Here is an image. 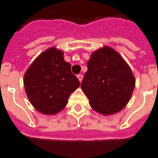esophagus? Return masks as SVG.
<instances>
[{"label":"esophagus","instance_id":"esophagus-1","mask_svg":"<svg viewBox=\"0 0 158 158\" xmlns=\"http://www.w3.org/2000/svg\"><path fill=\"white\" fill-rule=\"evenodd\" d=\"M77 77H78V79H79V82H82V79H83V75H82V74H78V75H77Z\"/></svg>","mask_w":158,"mask_h":158}]
</instances>
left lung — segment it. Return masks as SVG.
Wrapping results in <instances>:
<instances>
[{"mask_svg": "<svg viewBox=\"0 0 158 158\" xmlns=\"http://www.w3.org/2000/svg\"><path fill=\"white\" fill-rule=\"evenodd\" d=\"M81 89L92 108L102 115L120 111L130 101L135 80L130 66L110 47L91 55Z\"/></svg>", "mask_w": 158, "mask_h": 158, "instance_id": "8db88e82", "label": "left lung"}]
</instances>
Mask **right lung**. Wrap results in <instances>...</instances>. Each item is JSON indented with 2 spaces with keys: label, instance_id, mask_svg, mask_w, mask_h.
Listing matches in <instances>:
<instances>
[{
  "label": "right lung",
  "instance_id": "obj_1",
  "mask_svg": "<svg viewBox=\"0 0 158 158\" xmlns=\"http://www.w3.org/2000/svg\"><path fill=\"white\" fill-rule=\"evenodd\" d=\"M63 55L56 48H49L36 58L24 74V89L31 104L45 115L63 110L69 95L80 85Z\"/></svg>",
  "mask_w": 158,
  "mask_h": 158
}]
</instances>
